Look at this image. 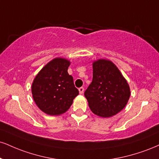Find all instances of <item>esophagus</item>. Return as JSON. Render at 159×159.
Masks as SVG:
<instances>
[{"label":"esophagus","instance_id":"esophagus-1","mask_svg":"<svg viewBox=\"0 0 159 159\" xmlns=\"http://www.w3.org/2000/svg\"><path fill=\"white\" fill-rule=\"evenodd\" d=\"M78 90H79L80 94H83L84 91V87H80L79 89H78Z\"/></svg>","mask_w":159,"mask_h":159}]
</instances>
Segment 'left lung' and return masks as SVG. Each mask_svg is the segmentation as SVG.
Here are the masks:
<instances>
[{
	"mask_svg": "<svg viewBox=\"0 0 159 159\" xmlns=\"http://www.w3.org/2000/svg\"><path fill=\"white\" fill-rule=\"evenodd\" d=\"M93 81L84 95L93 113L103 118L115 116L127 105L130 89L112 61L99 59L93 64Z\"/></svg>",
	"mask_w": 159,
	"mask_h": 159,
	"instance_id": "8db88e82",
	"label": "left lung"
}]
</instances>
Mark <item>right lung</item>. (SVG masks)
Segmentation results:
<instances>
[{"label": "right lung", "instance_id": "add662e5", "mask_svg": "<svg viewBox=\"0 0 159 159\" xmlns=\"http://www.w3.org/2000/svg\"><path fill=\"white\" fill-rule=\"evenodd\" d=\"M70 62L56 58L45 65L35 76L32 93L41 110L50 116H58L69 110L78 95L73 78L67 72Z\"/></svg>", "mask_w": 159, "mask_h": 159}]
</instances>
